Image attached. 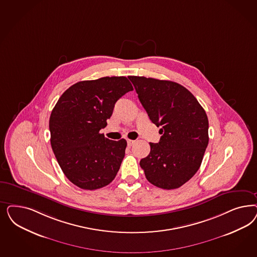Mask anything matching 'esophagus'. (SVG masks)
I'll return each mask as SVG.
<instances>
[{"instance_id": "34e87169", "label": "esophagus", "mask_w": 257, "mask_h": 257, "mask_svg": "<svg viewBox=\"0 0 257 257\" xmlns=\"http://www.w3.org/2000/svg\"><path fill=\"white\" fill-rule=\"evenodd\" d=\"M134 143H135L134 140H130V139H127V146H128V147H132Z\"/></svg>"}]
</instances>
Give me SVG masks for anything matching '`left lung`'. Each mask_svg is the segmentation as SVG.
Returning <instances> with one entry per match:
<instances>
[{"instance_id":"left-lung-1","label":"left lung","mask_w":257,"mask_h":257,"mask_svg":"<svg viewBox=\"0 0 257 257\" xmlns=\"http://www.w3.org/2000/svg\"><path fill=\"white\" fill-rule=\"evenodd\" d=\"M153 124L161 126L157 144L149 143L140 161L150 183L166 190L181 187L199 170L207 148V115L196 97L179 83L128 76Z\"/></svg>"}]
</instances>
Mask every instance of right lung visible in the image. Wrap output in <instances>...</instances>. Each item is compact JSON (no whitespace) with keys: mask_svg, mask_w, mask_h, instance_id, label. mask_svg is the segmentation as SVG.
Instances as JSON below:
<instances>
[{"mask_svg":"<svg viewBox=\"0 0 257 257\" xmlns=\"http://www.w3.org/2000/svg\"><path fill=\"white\" fill-rule=\"evenodd\" d=\"M125 76L75 83L62 93L50 116L51 147L67 179L85 190L113 181L126 141H112L100 130L107 125L116 101L133 91Z\"/></svg>","mask_w":257,"mask_h":257,"instance_id":"add662e5","label":"right lung"}]
</instances>
